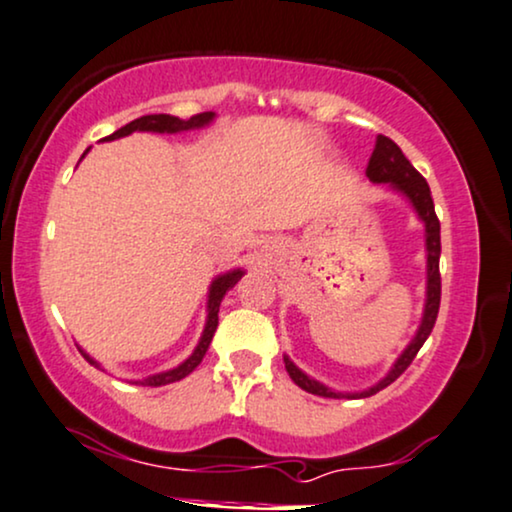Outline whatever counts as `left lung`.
<instances>
[{
    "label": "left lung",
    "instance_id": "8db88e82",
    "mask_svg": "<svg viewBox=\"0 0 512 512\" xmlns=\"http://www.w3.org/2000/svg\"><path fill=\"white\" fill-rule=\"evenodd\" d=\"M365 174L369 181H374V183H391L393 188L400 190V193L408 195L412 205H415L417 214H420L424 226H427V252H429L427 255L429 274L427 276H429V281H427V305H424V319H422L420 331H417L415 341H412L408 350L398 357V362L393 365L389 377L381 379L374 389L353 393L350 398L374 396V393H379L381 389H386V386L393 384V381H396L400 374L410 367V362L415 360V355L420 353L424 341H427L429 334H432L436 317H439V305H441V272H439L441 224H439V217H436V212H434V200H432V190H429V183L424 181V176L420 174V171H417L415 166L408 162V157L403 155V150H400V147L393 143L391 138H386V135H379L377 138V145H374L372 157H369ZM283 362H286L288 377H291L303 391L315 393V396H324V398L341 396V393L329 391L326 386L319 384V381L310 379L307 374L300 372V369L295 367L286 355H283Z\"/></svg>",
    "mask_w": 512,
    "mask_h": 512
}]
</instances>
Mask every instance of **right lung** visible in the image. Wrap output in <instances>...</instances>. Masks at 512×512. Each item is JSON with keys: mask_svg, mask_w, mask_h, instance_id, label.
<instances>
[{"mask_svg": "<svg viewBox=\"0 0 512 512\" xmlns=\"http://www.w3.org/2000/svg\"><path fill=\"white\" fill-rule=\"evenodd\" d=\"M212 112H205V114H195L190 116L188 121H181L178 116H169V114H150V116H140V119H135L131 123H126V126L119 128V131H114L112 135H107L104 140H114V138H123V135L133 133V131H157V133H176V131H188V128H197L202 126V123H207L212 119ZM240 276L243 272H231V274H224L219 276L217 281L212 283V291H209V315H207V326H205V334H202L200 343H197L195 353L188 357L183 365H178L176 369H169V372H162V374H155V377H147L143 381H138V384L143 386H166V384H174V381H181L183 377H188L193 369L200 365L202 357H205L209 343H212V336L214 331H217V324H219V305H221V298H224L226 291H231L233 286H236ZM83 353V350H80ZM85 360L90 362V365H95V360H90L88 355L83 353Z\"/></svg>", "mask_w": 512, "mask_h": 512, "instance_id": "1", "label": "right lung"}]
</instances>
